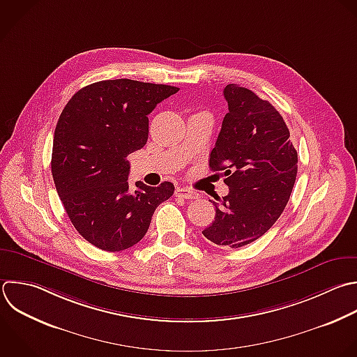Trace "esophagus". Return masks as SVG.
<instances>
[{
    "mask_svg": "<svg viewBox=\"0 0 357 357\" xmlns=\"http://www.w3.org/2000/svg\"><path fill=\"white\" fill-rule=\"evenodd\" d=\"M176 197L180 198H185V199H197L199 197V194L191 188L187 187H178L176 188Z\"/></svg>",
    "mask_w": 357,
    "mask_h": 357,
    "instance_id": "34e87169",
    "label": "esophagus"
}]
</instances>
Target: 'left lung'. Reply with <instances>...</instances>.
<instances>
[{
    "label": "left lung",
    "mask_w": 357,
    "mask_h": 357,
    "mask_svg": "<svg viewBox=\"0 0 357 357\" xmlns=\"http://www.w3.org/2000/svg\"><path fill=\"white\" fill-rule=\"evenodd\" d=\"M223 95L229 113L209 167L225 172L229 194L213 202L215 220L202 234L218 245L238 248L265 234L283 212L296 181L297 152L283 117L269 102L234 84Z\"/></svg>",
    "instance_id": "1"
}]
</instances>
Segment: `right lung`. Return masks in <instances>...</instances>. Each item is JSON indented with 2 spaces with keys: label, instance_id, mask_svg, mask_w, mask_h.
Here are the masks:
<instances>
[{
  "label": "right lung",
  "instance_id": "add662e5",
  "mask_svg": "<svg viewBox=\"0 0 357 357\" xmlns=\"http://www.w3.org/2000/svg\"><path fill=\"white\" fill-rule=\"evenodd\" d=\"M178 92L132 79L95 82L64 107L53 141L52 173L77 231L105 251H121L148 231L155 209L174 192L170 181L130 191L127 156L145 146L148 114Z\"/></svg>",
  "mask_w": 357,
  "mask_h": 357
}]
</instances>
